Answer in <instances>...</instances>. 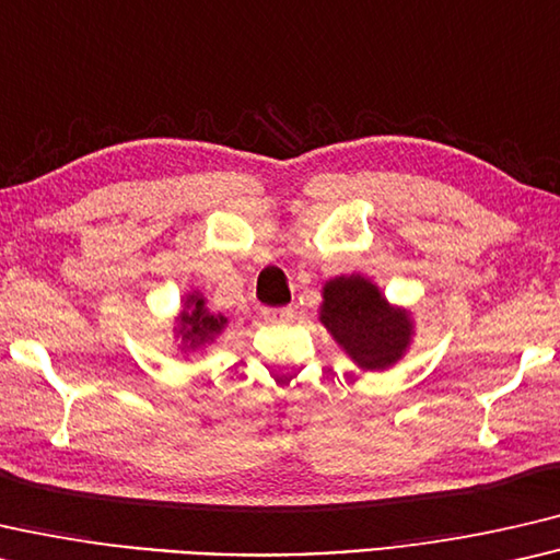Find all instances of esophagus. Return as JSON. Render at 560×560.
Masks as SVG:
<instances>
[{
    "label": "esophagus",
    "mask_w": 560,
    "mask_h": 560,
    "mask_svg": "<svg viewBox=\"0 0 560 560\" xmlns=\"http://www.w3.org/2000/svg\"><path fill=\"white\" fill-rule=\"evenodd\" d=\"M290 317V307H262L260 319L262 323H280V319Z\"/></svg>",
    "instance_id": "34e87169"
}]
</instances>
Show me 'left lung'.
<instances>
[{"label":"left lung","mask_w":560,"mask_h":560,"mask_svg":"<svg viewBox=\"0 0 560 560\" xmlns=\"http://www.w3.org/2000/svg\"><path fill=\"white\" fill-rule=\"evenodd\" d=\"M323 298L319 319L362 370H387L405 354L411 319L405 310H394L370 280L360 275L335 278Z\"/></svg>","instance_id":"left-lung-1"}]
</instances>
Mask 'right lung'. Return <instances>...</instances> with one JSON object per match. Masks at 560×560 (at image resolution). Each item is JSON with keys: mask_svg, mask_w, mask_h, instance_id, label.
<instances>
[{"mask_svg": "<svg viewBox=\"0 0 560 560\" xmlns=\"http://www.w3.org/2000/svg\"><path fill=\"white\" fill-rule=\"evenodd\" d=\"M228 319L223 315H210L206 310V300L198 295H188L186 310H183L178 317V335L180 340L190 350L196 347L213 342V337L223 332Z\"/></svg>", "mask_w": 560, "mask_h": 560, "instance_id": "1", "label": "right lung"}]
</instances>
